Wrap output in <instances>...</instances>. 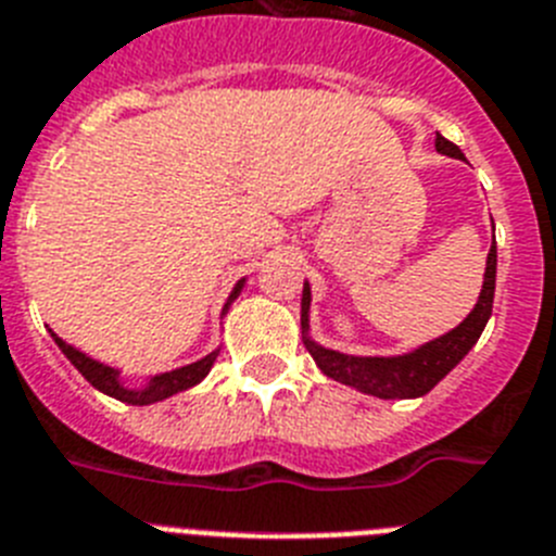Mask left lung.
Instances as JSON below:
<instances>
[{
  "instance_id": "1",
  "label": "left lung",
  "mask_w": 556,
  "mask_h": 556,
  "mask_svg": "<svg viewBox=\"0 0 556 556\" xmlns=\"http://www.w3.org/2000/svg\"><path fill=\"white\" fill-rule=\"evenodd\" d=\"M437 151L451 159H465L458 151V144L437 134ZM495 265H498V251H495V235H492L490 254H486L484 285H481L479 302L467 313V318L458 327H453L445 336L433 338L428 344L417 350L405 352V355H344V352L327 350L316 344L311 338V285L305 282L302 291V341L307 352L313 355L316 366L325 371L327 378L338 383L352 386L358 392L371 394L380 400H405V397H422L445 378L447 371L465 358L467 352L476 346V341L484 332L486 321L492 316V296H495Z\"/></svg>"
}]
</instances>
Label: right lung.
<instances>
[{
    "label": "right lung",
    "mask_w": 556,
    "mask_h": 556,
    "mask_svg": "<svg viewBox=\"0 0 556 556\" xmlns=\"http://www.w3.org/2000/svg\"><path fill=\"white\" fill-rule=\"evenodd\" d=\"M243 285H245V279H240V282L235 285V291H231L229 302L224 305V313L229 311L231 302H235V299H238V293L243 291ZM52 338H55V344L61 346V352H64L66 358L72 361V366H75V369L80 371V375H84V378L89 380V383L94 386L98 392L109 394V397L119 400V403H128V405H151V403H159V400L173 397V394H178V392H185V389H192V386L201 383V380L210 375L212 364H215V358H218V352H220V350H212L210 355H204V358L195 361V364L178 366V369H173V371L153 375V378L148 380L142 389H131V386L123 383V378H119V369L89 358L86 352H80V350H75L72 344H66L64 338H58L55 332H52Z\"/></svg>",
    "instance_id": "obj_1"
}]
</instances>
